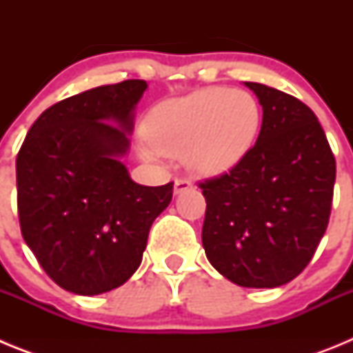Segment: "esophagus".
I'll return each mask as SVG.
<instances>
[{"instance_id": "obj_1", "label": "esophagus", "mask_w": 353, "mask_h": 353, "mask_svg": "<svg viewBox=\"0 0 353 353\" xmlns=\"http://www.w3.org/2000/svg\"><path fill=\"white\" fill-rule=\"evenodd\" d=\"M192 187V183L189 180H174V185H173V192L174 194H180L183 191H189Z\"/></svg>"}]
</instances>
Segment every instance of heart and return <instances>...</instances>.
I'll list each match as a JSON object with an SVG mask.
<instances>
[{
  "label": "heart",
  "mask_w": 353,
  "mask_h": 353,
  "mask_svg": "<svg viewBox=\"0 0 353 353\" xmlns=\"http://www.w3.org/2000/svg\"><path fill=\"white\" fill-rule=\"evenodd\" d=\"M260 127L261 108L251 93L208 86L150 111L145 134L154 148H143V155L185 157L198 176H219L248 157Z\"/></svg>",
  "instance_id": "b5f03b06"
}]
</instances>
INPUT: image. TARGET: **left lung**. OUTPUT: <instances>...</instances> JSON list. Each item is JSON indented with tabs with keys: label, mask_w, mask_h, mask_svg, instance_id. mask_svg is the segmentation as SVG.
Instances as JSON below:
<instances>
[{
	"label": "left lung",
	"mask_w": 353,
	"mask_h": 353,
	"mask_svg": "<svg viewBox=\"0 0 353 353\" xmlns=\"http://www.w3.org/2000/svg\"><path fill=\"white\" fill-rule=\"evenodd\" d=\"M263 109L248 157L199 183L208 261L245 288H277L310 263L329 224L336 161L316 114L295 97L244 83Z\"/></svg>",
	"instance_id": "obj_1"
}]
</instances>
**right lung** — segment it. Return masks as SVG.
<instances>
[{
    "mask_svg": "<svg viewBox=\"0 0 353 353\" xmlns=\"http://www.w3.org/2000/svg\"><path fill=\"white\" fill-rule=\"evenodd\" d=\"M146 88L129 79L68 97L37 118L19 150L23 239L67 292L99 295L129 281L173 198V182L139 185L121 162Z\"/></svg>",
    "mask_w": 353,
    "mask_h": 353,
    "instance_id": "obj_1",
    "label": "right lung"
}]
</instances>
